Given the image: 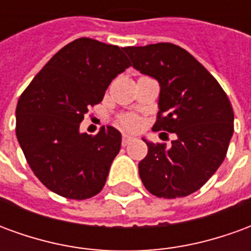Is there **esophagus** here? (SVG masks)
<instances>
[{
	"label": "esophagus",
	"mask_w": 251,
	"mask_h": 251,
	"mask_svg": "<svg viewBox=\"0 0 251 251\" xmlns=\"http://www.w3.org/2000/svg\"><path fill=\"white\" fill-rule=\"evenodd\" d=\"M131 140H133V137L129 136V134H124V136H122V145H124V147H126V145H127V144H129Z\"/></svg>",
	"instance_id": "obj_1"
}]
</instances>
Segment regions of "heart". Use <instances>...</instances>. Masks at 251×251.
Returning <instances> with one entry per match:
<instances>
[{"label":"heart","instance_id":"1","mask_svg":"<svg viewBox=\"0 0 251 251\" xmlns=\"http://www.w3.org/2000/svg\"><path fill=\"white\" fill-rule=\"evenodd\" d=\"M118 124L121 126H124L126 129H136L138 124H140V121L137 118L136 115L133 114H125V115H121L120 120H118Z\"/></svg>","mask_w":251,"mask_h":251}]
</instances>
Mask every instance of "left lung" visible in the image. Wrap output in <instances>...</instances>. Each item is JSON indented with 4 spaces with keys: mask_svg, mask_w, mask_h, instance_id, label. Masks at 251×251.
<instances>
[{
    "mask_svg": "<svg viewBox=\"0 0 251 251\" xmlns=\"http://www.w3.org/2000/svg\"><path fill=\"white\" fill-rule=\"evenodd\" d=\"M122 50L136 70L160 83L153 130L176 134L171 148L144 140L148 154L138 164L142 183L164 199L194 194L226 157L234 133L231 103L215 77L181 47L157 43Z\"/></svg>",
    "mask_w": 251,
    "mask_h": 251,
    "instance_id": "left-lung-1",
    "label": "left lung"
}]
</instances>
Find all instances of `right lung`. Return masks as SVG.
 I'll use <instances>...</instances> for the list:
<instances>
[{"label": "right lung", "mask_w": 251, "mask_h": 251, "mask_svg": "<svg viewBox=\"0 0 251 251\" xmlns=\"http://www.w3.org/2000/svg\"><path fill=\"white\" fill-rule=\"evenodd\" d=\"M130 66L120 47L80 37L55 53L21 94L16 136L30 169L52 192L83 200L104 187L121 133L103 126L90 136L79 125Z\"/></svg>", "instance_id": "1"}]
</instances>
